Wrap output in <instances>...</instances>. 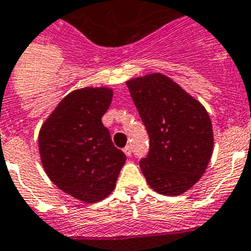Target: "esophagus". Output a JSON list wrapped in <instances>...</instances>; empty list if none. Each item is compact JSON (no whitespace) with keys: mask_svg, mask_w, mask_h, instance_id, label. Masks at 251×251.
<instances>
[{"mask_svg":"<svg viewBox=\"0 0 251 251\" xmlns=\"http://www.w3.org/2000/svg\"><path fill=\"white\" fill-rule=\"evenodd\" d=\"M124 152H125V154L127 157H130V156H131V147L126 146L125 148H124Z\"/></svg>","mask_w":251,"mask_h":251,"instance_id":"34e87169","label":"esophagus"}]
</instances>
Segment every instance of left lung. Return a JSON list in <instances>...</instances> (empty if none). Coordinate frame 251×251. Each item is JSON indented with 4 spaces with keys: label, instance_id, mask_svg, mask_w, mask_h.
Wrapping results in <instances>:
<instances>
[{
    "label": "left lung",
    "instance_id": "8db88e82",
    "mask_svg": "<svg viewBox=\"0 0 251 251\" xmlns=\"http://www.w3.org/2000/svg\"><path fill=\"white\" fill-rule=\"evenodd\" d=\"M147 132L150 151L139 162L157 193L178 196L202 176L213 153L210 117L203 105L161 73L126 82Z\"/></svg>",
    "mask_w": 251,
    "mask_h": 251
}]
</instances>
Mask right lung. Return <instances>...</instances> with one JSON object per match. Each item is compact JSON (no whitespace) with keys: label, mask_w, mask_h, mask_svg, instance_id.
I'll list each match as a JSON object with an SVG mask.
<instances>
[{"label":"right lung","mask_w":251,"mask_h":251,"mask_svg":"<svg viewBox=\"0 0 251 251\" xmlns=\"http://www.w3.org/2000/svg\"><path fill=\"white\" fill-rule=\"evenodd\" d=\"M112 97L113 91L108 87L69 93L38 135L41 162L50 180L86 203L101 201L115 189L126 161L101 122Z\"/></svg>","instance_id":"right-lung-1"}]
</instances>
